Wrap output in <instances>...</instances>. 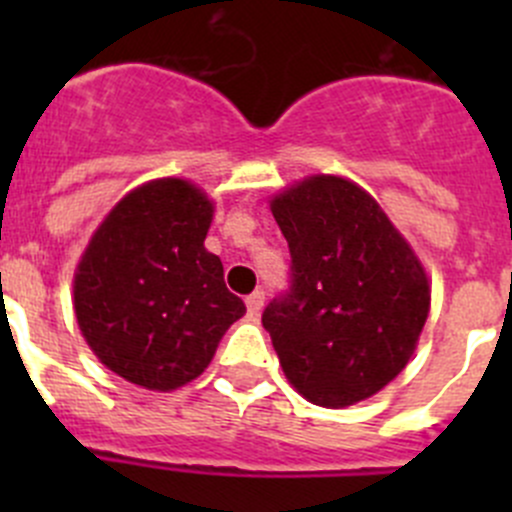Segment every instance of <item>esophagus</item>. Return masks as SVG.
<instances>
[{
	"label": "esophagus",
	"mask_w": 512,
	"mask_h": 512,
	"mask_svg": "<svg viewBox=\"0 0 512 512\" xmlns=\"http://www.w3.org/2000/svg\"><path fill=\"white\" fill-rule=\"evenodd\" d=\"M245 304H247V312H250V317H257L262 309V304H265V292H262V289H257V292L247 294Z\"/></svg>",
	"instance_id": "34e87169"
}]
</instances>
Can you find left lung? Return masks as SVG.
Here are the masks:
<instances>
[{"label": "left lung", "instance_id": "8db88e82", "mask_svg": "<svg viewBox=\"0 0 512 512\" xmlns=\"http://www.w3.org/2000/svg\"><path fill=\"white\" fill-rule=\"evenodd\" d=\"M289 287L262 312L289 384L342 409L384 389L428 317L426 272L369 193L314 175L272 200Z\"/></svg>", "mask_w": 512, "mask_h": 512}]
</instances>
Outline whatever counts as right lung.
Masks as SVG:
<instances>
[{
    "label": "right lung",
    "mask_w": 512,
    "mask_h": 512,
    "mask_svg": "<svg viewBox=\"0 0 512 512\" xmlns=\"http://www.w3.org/2000/svg\"><path fill=\"white\" fill-rule=\"evenodd\" d=\"M210 200L178 178L153 180L111 210L74 277L79 327L126 381L170 391L203 374L245 302L205 250Z\"/></svg>",
    "instance_id": "add662e5"
}]
</instances>
